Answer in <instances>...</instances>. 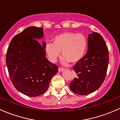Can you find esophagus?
Returning a JSON list of instances; mask_svg holds the SVG:
<instances>
[{"mask_svg":"<svg viewBox=\"0 0 120 120\" xmlns=\"http://www.w3.org/2000/svg\"><path fill=\"white\" fill-rule=\"evenodd\" d=\"M64 70H65V68H64L60 67L58 68V71H64Z\"/></svg>","mask_w":120,"mask_h":120,"instance_id":"obj_1","label":"esophagus"}]
</instances>
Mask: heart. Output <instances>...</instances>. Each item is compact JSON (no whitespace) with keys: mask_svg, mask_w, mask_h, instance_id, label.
Here are the masks:
<instances>
[{"mask_svg":"<svg viewBox=\"0 0 120 120\" xmlns=\"http://www.w3.org/2000/svg\"><path fill=\"white\" fill-rule=\"evenodd\" d=\"M52 43H47L45 51L49 60L55 62L60 56V51L63 64L70 62L75 64L84 57L87 47V40L86 36L81 33L72 32L62 33L54 37Z\"/></svg>","mask_w":120,"mask_h":120,"instance_id":"obj_1","label":"heart"}]
</instances>
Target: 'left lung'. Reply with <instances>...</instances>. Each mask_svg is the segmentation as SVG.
<instances>
[{
  "mask_svg": "<svg viewBox=\"0 0 120 120\" xmlns=\"http://www.w3.org/2000/svg\"><path fill=\"white\" fill-rule=\"evenodd\" d=\"M109 50L103 37L97 32L88 38V52L73 67L77 74L70 83V90L81 95L89 94L103 84L108 68Z\"/></svg>",
  "mask_w": 120,
  "mask_h": 120,
  "instance_id": "1",
  "label": "left lung"
}]
</instances>
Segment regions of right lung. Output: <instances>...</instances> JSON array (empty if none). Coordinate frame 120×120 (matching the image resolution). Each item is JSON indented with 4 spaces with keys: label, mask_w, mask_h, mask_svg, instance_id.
Masks as SVG:
<instances>
[{
    "label": "right lung",
    "mask_w": 120,
    "mask_h": 120,
    "mask_svg": "<svg viewBox=\"0 0 120 120\" xmlns=\"http://www.w3.org/2000/svg\"><path fill=\"white\" fill-rule=\"evenodd\" d=\"M43 29L30 26L16 34L6 54V65L13 86L29 97L44 93L58 69L45 56V43L42 45L36 40L43 37Z\"/></svg>",
    "instance_id": "obj_1"
}]
</instances>
